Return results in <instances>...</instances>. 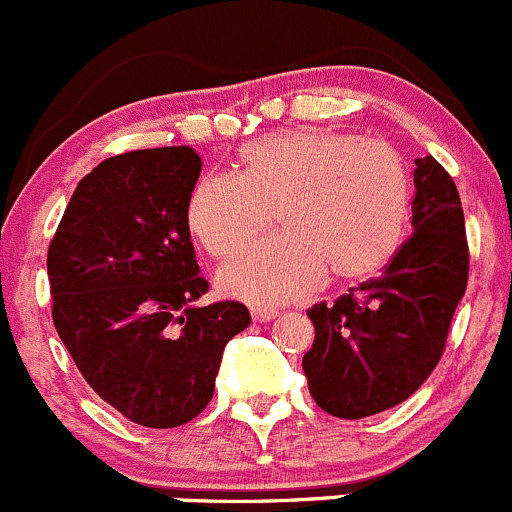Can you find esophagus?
Wrapping results in <instances>:
<instances>
[{"mask_svg": "<svg viewBox=\"0 0 512 512\" xmlns=\"http://www.w3.org/2000/svg\"><path fill=\"white\" fill-rule=\"evenodd\" d=\"M251 318H254L256 323H271L273 318H278V310H271V308H251Z\"/></svg>", "mask_w": 512, "mask_h": 512, "instance_id": "esophagus-1", "label": "esophagus"}]
</instances>
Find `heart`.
Here are the masks:
<instances>
[{
    "label": "heart",
    "mask_w": 512,
    "mask_h": 512,
    "mask_svg": "<svg viewBox=\"0 0 512 512\" xmlns=\"http://www.w3.org/2000/svg\"><path fill=\"white\" fill-rule=\"evenodd\" d=\"M241 175H204L187 199V226L214 258L254 244L276 212L278 239L221 271L226 293L276 305L315 291L325 276L365 281L402 241L409 179L382 140L335 130L266 135L239 150Z\"/></svg>",
    "instance_id": "1"
}]
</instances>
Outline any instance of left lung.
I'll return each instance as SVG.
<instances>
[{"label":"left lung","instance_id":"8db88e82","mask_svg":"<svg viewBox=\"0 0 512 512\" xmlns=\"http://www.w3.org/2000/svg\"><path fill=\"white\" fill-rule=\"evenodd\" d=\"M414 234L384 273L308 310L315 340L303 372L315 404L365 419L409 399L439 365L468 283V241L453 179L431 155L414 160Z\"/></svg>","mask_w":512,"mask_h":512}]
</instances>
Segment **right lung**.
I'll return each mask as SVG.
<instances>
[{"mask_svg": "<svg viewBox=\"0 0 512 512\" xmlns=\"http://www.w3.org/2000/svg\"><path fill=\"white\" fill-rule=\"evenodd\" d=\"M202 157L187 145L103 160L78 182L49 244L51 318L93 392L125 419L172 429L202 414L226 342L249 308L199 276L187 199Z\"/></svg>", "mask_w": 512, "mask_h": 512, "instance_id": "right-lung-1", "label": "right lung"}]
</instances>
